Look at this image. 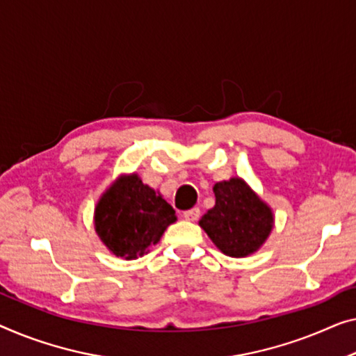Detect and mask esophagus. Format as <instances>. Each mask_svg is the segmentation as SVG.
I'll use <instances>...</instances> for the list:
<instances>
[{"label":"esophagus","mask_w":356,"mask_h":356,"mask_svg":"<svg viewBox=\"0 0 356 356\" xmlns=\"http://www.w3.org/2000/svg\"><path fill=\"white\" fill-rule=\"evenodd\" d=\"M184 217L187 220H196L200 217V209L198 208H192V209H188V211H185L184 212Z\"/></svg>","instance_id":"esophagus-1"}]
</instances>
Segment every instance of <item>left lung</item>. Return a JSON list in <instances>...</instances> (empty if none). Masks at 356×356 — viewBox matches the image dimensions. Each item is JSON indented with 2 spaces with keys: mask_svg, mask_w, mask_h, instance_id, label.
Returning a JSON list of instances; mask_svg holds the SVG:
<instances>
[{
  "mask_svg": "<svg viewBox=\"0 0 356 356\" xmlns=\"http://www.w3.org/2000/svg\"><path fill=\"white\" fill-rule=\"evenodd\" d=\"M216 204L201 217L200 227L225 256L256 252L273 229V212L240 177L214 185Z\"/></svg>",
  "mask_w": 356,
  "mask_h": 356,
  "instance_id": "left-lung-1",
  "label": "left lung"
}]
</instances>
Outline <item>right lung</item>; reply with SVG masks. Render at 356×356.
<instances>
[{
    "label": "right lung",
    "instance_id": "right-lung-1",
    "mask_svg": "<svg viewBox=\"0 0 356 356\" xmlns=\"http://www.w3.org/2000/svg\"><path fill=\"white\" fill-rule=\"evenodd\" d=\"M176 211L137 174L121 176L95 206V232L116 257L132 261L160 241Z\"/></svg>",
    "mask_w": 356,
    "mask_h": 356
}]
</instances>
